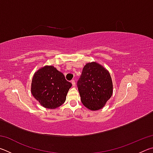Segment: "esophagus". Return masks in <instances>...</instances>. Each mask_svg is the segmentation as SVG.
Wrapping results in <instances>:
<instances>
[{
    "mask_svg": "<svg viewBox=\"0 0 153 153\" xmlns=\"http://www.w3.org/2000/svg\"><path fill=\"white\" fill-rule=\"evenodd\" d=\"M71 82L72 85H73V86H76V82H75V80H74V79H72L71 81Z\"/></svg>",
    "mask_w": 153,
    "mask_h": 153,
    "instance_id": "1",
    "label": "esophagus"
}]
</instances>
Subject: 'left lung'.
Listing matches in <instances>:
<instances>
[{"mask_svg":"<svg viewBox=\"0 0 153 153\" xmlns=\"http://www.w3.org/2000/svg\"><path fill=\"white\" fill-rule=\"evenodd\" d=\"M82 104L92 111L104 107L113 94L109 72L98 63H87L77 83Z\"/></svg>","mask_w":153,"mask_h":153,"instance_id":"obj_1","label":"left lung"}]
</instances>
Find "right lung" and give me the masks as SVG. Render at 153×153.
<instances>
[{
	"label": "right lung",
	"mask_w": 153,
	"mask_h": 153,
	"mask_svg": "<svg viewBox=\"0 0 153 153\" xmlns=\"http://www.w3.org/2000/svg\"><path fill=\"white\" fill-rule=\"evenodd\" d=\"M63 73L53 66H45L37 71L32 82L33 97L43 107L54 109L63 105L71 87Z\"/></svg>",
	"instance_id": "1"
}]
</instances>
